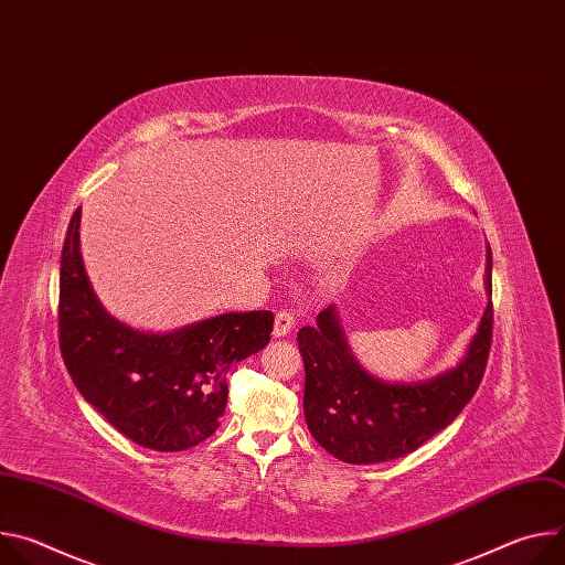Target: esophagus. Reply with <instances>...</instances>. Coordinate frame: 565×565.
<instances>
[{"mask_svg": "<svg viewBox=\"0 0 565 565\" xmlns=\"http://www.w3.org/2000/svg\"><path fill=\"white\" fill-rule=\"evenodd\" d=\"M292 329H295V315H292L290 310H277L273 335H275V338H286Z\"/></svg>", "mask_w": 565, "mask_h": 565, "instance_id": "34e87169", "label": "esophagus"}]
</instances>
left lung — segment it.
<instances>
[{
	"mask_svg": "<svg viewBox=\"0 0 565 565\" xmlns=\"http://www.w3.org/2000/svg\"><path fill=\"white\" fill-rule=\"evenodd\" d=\"M488 306L460 362L420 382H386L353 355L340 315L329 306L297 333L303 358V416L312 438L351 465L407 456L443 431L476 393L492 344V250L486 264Z\"/></svg>",
	"mask_w": 565,
	"mask_h": 565,
	"instance_id": "left-lung-1",
	"label": "left lung"
}]
</instances>
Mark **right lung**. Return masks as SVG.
<instances>
[{"mask_svg": "<svg viewBox=\"0 0 565 565\" xmlns=\"http://www.w3.org/2000/svg\"><path fill=\"white\" fill-rule=\"evenodd\" d=\"M71 216L60 262V351L66 371L111 427L140 447L183 451L210 438L225 412L232 364L270 342V310L223 312L170 333L127 327L105 310Z\"/></svg>", "mask_w": 565, "mask_h": 565, "instance_id": "right-lung-1", "label": "right lung"}]
</instances>
